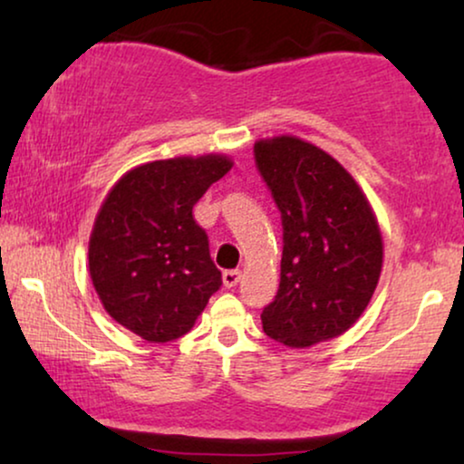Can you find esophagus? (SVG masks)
<instances>
[{
	"instance_id": "1",
	"label": "esophagus",
	"mask_w": 464,
	"mask_h": 464,
	"mask_svg": "<svg viewBox=\"0 0 464 464\" xmlns=\"http://www.w3.org/2000/svg\"><path fill=\"white\" fill-rule=\"evenodd\" d=\"M240 276H243V272H240V270H226L224 272V287H227V289L237 287Z\"/></svg>"
}]
</instances>
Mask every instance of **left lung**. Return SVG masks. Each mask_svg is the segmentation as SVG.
Here are the masks:
<instances>
[{
    "label": "left lung",
    "instance_id": "8db88e82",
    "mask_svg": "<svg viewBox=\"0 0 464 464\" xmlns=\"http://www.w3.org/2000/svg\"><path fill=\"white\" fill-rule=\"evenodd\" d=\"M256 162L283 219L281 283L264 334L308 348L348 332L382 272L376 213L353 175L300 137L259 139Z\"/></svg>",
    "mask_w": 464,
    "mask_h": 464
}]
</instances>
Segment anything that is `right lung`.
Wrapping results in <instances>:
<instances>
[{
    "instance_id": "1",
    "label": "right lung",
    "mask_w": 464,
    "mask_h": 464,
    "mask_svg": "<svg viewBox=\"0 0 464 464\" xmlns=\"http://www.w3.org/2000/svg\"><path fill=\"white\" fill-rule=\"evenodd\" d=\"M232 164L224 154L145 162L105 196L88 240V270L107 314L143 340L181 338L221 287L192 208Z\"/></svg>"
}]
</instances>
